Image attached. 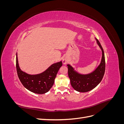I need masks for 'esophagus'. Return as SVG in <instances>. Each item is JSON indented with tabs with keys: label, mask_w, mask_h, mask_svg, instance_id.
Instances as JSON below:
<instances>
[{
	"label": "esophagus",
	"mask_w": 124,
	"mask_h": 124,
	"mask_svg": "<svg viewBox=\"0 0 124 124\" xmlns=\"http://www.w3.org/2000/svg\"><path fill=\"white\" fill-rule=\"evenodd\" d=\"M62 62H63V64H64V65H66V63H67V62H67V60H66V59H63V61H62Z\"/></svg>",
	"instance_id": "1"
}]
</instances>
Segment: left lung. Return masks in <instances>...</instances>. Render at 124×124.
<instances>
[{"label":"left lung","instance_id":"8db88e82","mask_svg":"<svg viewBox=\"0 0 124 124\" xmlns=\"http://www.w3.org/2000/svg\"><path fill=\"white\" fill-rule=\"evenodd\" d=\"M96 40L102 51V58L100 65L95 70L89 74H81L75 71L72 66L67 65L71 85L78 92L85 93L91 91L100 83L104 74L106 62L104 51L99 41L96 38Z\"/></svg>","mask_w":124,"mask_h":124}]
</instances>
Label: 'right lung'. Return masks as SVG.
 Here are the masks:
<instances>
[{"mask_svg":"<svg viewBox=\"0 0 124 124\" xmlns=\"http://www.w3.org/2000/svg\"><path fill=\"white\" fill-rule=\"evenodd\" d=\"M62 65L61 61L53 63L42 73L35 75L29 74L21 70L16 53V67L18 78L26 89L38 94H43L49 91L54 84L56 75Z\"/></svg>","mask_w":124,"mask_h":124,"instance_id":"1","label":"right lung"}]
</instances>
